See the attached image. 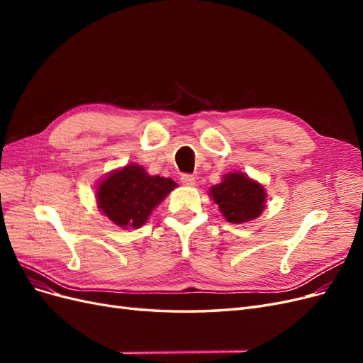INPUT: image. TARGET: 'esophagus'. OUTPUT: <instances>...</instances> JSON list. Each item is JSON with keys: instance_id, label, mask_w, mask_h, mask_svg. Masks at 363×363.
I'll return each instance as SVG.
<instances>
[{"instance_id": "1", "label": "esophagus", "mask_w": 363, "mask_h": 363, "mask_svg": "<svg viewBox=\"0 0 363 363\" xmlns=\"http://www.w3.org/2000/svg\"><path fill=\"white\" fill-rule=\"evenodd\" d=\"M180 180L183 183V186H186V188H192V186H195V177L191 174H183Z\"/></svg>"}]
</instances>
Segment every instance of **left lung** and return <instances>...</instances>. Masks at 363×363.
Listing matches in <instances>:
<instances>
[{
    "instance_id": "obj_1",
    "label": "left lung",
    "mask_w": 363,
    "mask_h": 363,
    "mask_svg": "<svg viewBox=\"0 0 363 363\" xmlns=\"http://www.w3.org/2000/svg\"><path fill=\"white\" fill-rule=\"evenodd\" d=\"M208 196L232 224L250 223L259 218L267 207L265 188L239 171L223 175V180L208 189Z\"/></svg>"
}]
</instances>
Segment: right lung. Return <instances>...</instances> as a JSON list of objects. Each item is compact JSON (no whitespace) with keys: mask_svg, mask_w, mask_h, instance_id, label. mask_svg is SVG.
<instances>
[{"mask_svg":"<svg viewBox=\"0 0 363 363\" xmlns=\"http://www.w3.org/2000/svg\"><path fill=\"white\" fill-rule=\"evenodd\" d=\"M175 188L177 183L172 179L150 175L140 164L128 163L100 180L95 199L101 213L115 225L139 228Z\"/></svg>","mask_w":363,"mask_h":363,"instance_id":"add662e5","label":"right lung"}]
</instances>
